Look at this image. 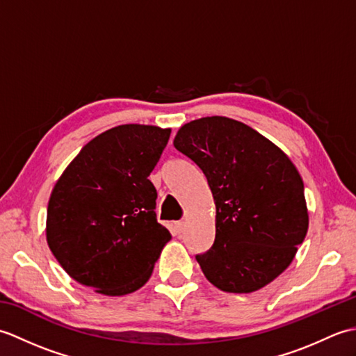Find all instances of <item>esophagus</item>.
Masks as SVG:
<instances>
[{"label":"esophagus","mask_w":356,"mask_h":356,"mask_svg":"<svg viewBox=\"0 0 356 356\" xmlns=\"http://www.w3.org/2000/svg\"><path fill=\"white\" fill-rule=\"evenodd\" d=\"M174 226H176V229H177V232H184V229H185V226H186V222H184V220H180V222H176V223H174Z\"/></svg>","instance_id":"34e87169"}]
</instances>
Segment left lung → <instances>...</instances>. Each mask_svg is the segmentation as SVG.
<instances>
[{
	"label": "left lung",
	"mask_w": 356,
	"mask_h": 356,
	"mask_svg": "<svg viewBox=\"0 0 356 356\" xmlns=\"http://www.w3.org/2000/svg\"><path fill=\"white\" fill-rule=\"evenodd\" d=\"M172 143L199 165L214 197V245L195 255L208 282L232 293L274 282L309 228L303 179L291 159L254 128L225 116L191 120Z\"/></svg>",
	"instance_id": "8db88e82"
}]
</instances>
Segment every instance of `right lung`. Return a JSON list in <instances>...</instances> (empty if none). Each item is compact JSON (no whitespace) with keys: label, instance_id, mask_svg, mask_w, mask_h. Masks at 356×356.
Wrapping results in <instances>:
<instances>
[{"label":"right lung","instance_id":"add662e5","mask_svg":"<svg viewBox=\"0 0 356 356\" xmlns=\"http://www.w3.org/2000/svg\"><path fill=\"white\" fill-rule=\"evenodd\" d=\"M171 128L125 124L96 136L53 186L45 237L63 269L95 292L140 289L171 240L157 223L154 170Z\"/></svg>","mask_w":356,"mask_h":356}]
</instances>
